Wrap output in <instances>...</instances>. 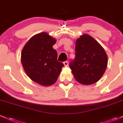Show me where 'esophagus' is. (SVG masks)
I'll return each mask as SVG.
<instances>
[{
  "instance_id": "1",
  "label": "esophagus",
  "mask_w": 123,
  "mask_h": 123,
  "mask_svg": "<svg viewBox=\"0 0 123 123\" xmlns=\"http://www.w3.org/2000/svg\"><path fill=\"white\" fill-rule=\"evenodd\" d=\"M63 64H64L65 66H68V65H69L68 61H66L63 62Z\"/></svg>"
}]
</instances>
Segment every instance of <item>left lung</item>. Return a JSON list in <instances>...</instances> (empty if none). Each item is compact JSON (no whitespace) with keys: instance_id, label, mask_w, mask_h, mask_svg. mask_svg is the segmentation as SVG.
Returning <instances> with one entry per match:
<instances>
[{"instance_id":"8db88e82","label":"left lung","mask_w":123,"mask_h":123,"mask_svg":"<svg viewBox=\"0 0 123 123\" xmlns=\"http://www.w3.org/2000/svg\"><path fill=\"white\" fill-rule=\"evenodd\" d=\"M75 52V58L69 66L76 81L84 85L98 81L108 65L104 48L91 36L84 34L76 40Z\"/></svg>"}]
</instances>
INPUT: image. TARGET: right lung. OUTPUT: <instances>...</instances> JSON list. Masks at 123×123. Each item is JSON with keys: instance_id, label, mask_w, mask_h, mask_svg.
I'll list each match as a JSON object with an SVG mask.
<instances>
[{"instance_id": "add662e5", "label": "right lung", "mask_w": 123, "mask_h": 123, "mask_svg": "<svg viewBox=\"0 0 123 123\" xmlns=\"http://www.w3.org/2000/svg\"><path fill=\"white\" fill-rule=\"evenodd\" d=\"M56 39L46 32L29 39L21 53V63L26 74L35 82L50 86L57 81L64 66L57 61V52L53 49Z\"/></svg>"}]
</instances>
